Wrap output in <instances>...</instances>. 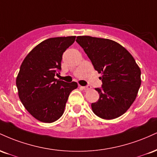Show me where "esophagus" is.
<instances>
[{
	"mask_svg": "<svg viewBox=\"0 0 157 157\" xmlns=\"http://www.w3.org/2000/svg\"><path fill=\"white\" fill-rule=\"evenodd\" d=\"M80 88L82 89L83 90H86V91H87V90H89L91 89V86H80Z\"/></svg>",
	"mask_w": 157,
	"mask_h": 157,
	"instance_id": "obj_1",
	"label": "esophagus"
}]
</instances>
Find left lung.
Returning <instances> with one entry per match:
<instances>
[{
  "mask_svg": "<svg viewBox=\"0 0 157 157\" xmlns=\"http://www.w3.org/2000/svg\"><path fill=\"white\" fill-rule=\"evenodd\" d=\"M76 42L83 48L95 70L102 76L98 101L91 103L99 117L112 120L130 108L141 85V71L132 55L123 46L109 39L78 36Z\"/></svg>",
  "mask_w": 157,
  "mask_h": 157,
  "instance_id": "8db88e82",
  "label": "left lung"
}]
</instances>
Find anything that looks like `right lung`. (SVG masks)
<instances>
[{"label": "right lung", "mask_w": 157, "mask_h": 157, "mask_svg": "<svg viewBox=\"0 0 157 157\" xmlns=\"http://www.w3.org/2000/svg\"><path fill=\"white\" fill-rule=\"evenodd\" d=\"M75 36L52 37L32 50L21 64L16 79L19 98L34 117L51 123L64 112L70 93L76 82L55 78L61 71L63 54L74 44Z\"/></svg>", "instance_id": "add662e5"}]
</instances>
